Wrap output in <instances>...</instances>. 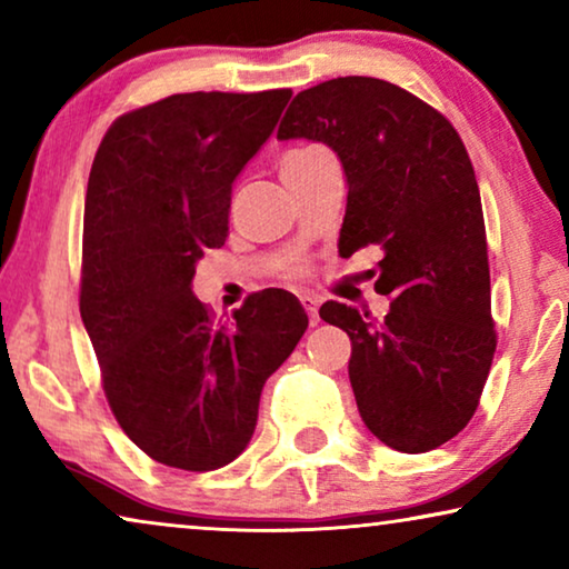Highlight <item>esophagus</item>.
<instances>
[{
  "instance_id": "esophagus-1",
  "label": "esophagus",
  "mask_w": 569,
  "mask_h": 569,
  "mask_svg": "<svg viewBox=\"0 0 569 569\" xmlns=\"http://www.w3.org/2000/svg\"><path fill=\"white\" fill-rule=\"evenodd\" d=\"M300 302H302V308H306V313L310 318V326H316L318 323V306H321V300H318L316 295H302Z\"/></svg>"
}]
</instances>
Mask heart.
<instances>
[{
	"mask_svg": "<svg viewBox=\"0 0 569 569\" xmlns=\"http://www.w3.org/2000/svg\"><path fill=\"white\" fill-rule=\"evenodd\" d=\"M318 154H326L323 150H316V147H310V150H300V152H292L287 160H308V158H318Z\"/></svg>",
	"mask_w": 569,
	"mask_h": 569,
	"instance_id": "1",
	"label": "heart"
}]
</instances>
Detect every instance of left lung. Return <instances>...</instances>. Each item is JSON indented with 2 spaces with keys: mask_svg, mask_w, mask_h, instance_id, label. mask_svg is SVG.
I'll list each match as a JSON object with an SVG mask.
<instances>
[{
  "mask_svg": "<svg viewBox=\"0 0 569 569\" xmlns=\"http://www.w3.org/2000/svg\"><path fill=\"white\" fill-rule=\"evenodd\" d=\"M277 139L337 152L347 178L339 253L380 251L383 321L321 306L352 341L349 383L362 422L388 448L427 453L479 407L497 347L485 214L469 152L446 116L376 77L298 92Z\"/></svg>",
  "mask_w": 569,
  "mask_h": 569,
  "instance_id": "left-lung-1",
  "label": "left lung"
}]
</instances>
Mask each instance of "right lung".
Here are the masks:
<instances>
[{
  "label": "right lung",
  "mask_w": 569,
  "mask_h": 569,
  "mask_svg": "<svg viewBox=\"0 0 569 569\" xmlns=\"http://www.w3.org/2000/svg\"><path fill=\"white\" fill-rule=\"evenodd\" d=\"M292 90L178 92L113 121L84 197L80 313L121 430L158 463L243 453L263 383L308 329L292 292L248 295L214 326L191 279L228 238L232 183Z\"/></svg>",
  "instance_id": "add662e5"
}]
</instances>
